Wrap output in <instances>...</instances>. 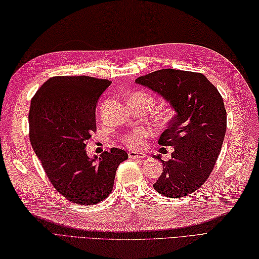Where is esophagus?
<instances>
[{
	"instance_id": "esophagus-1",
	"label": "esophagus",
	"mask_w": 259,
	"mask_h": 259,
	"mask_svg": "<svg viewBox=\"0 0 259 259\" xmlns=\"http://www.w3.org/2000/svg\"><path fill=\"white\" fill-rule=\"evenodd\" d=\"M128 157L132 159H145L146 158V155L144 153H138V151L135 150H131L128 151Z\"/></svg>"
}]
</instances>
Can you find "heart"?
Instances as JSON below:
<instances>
[{
  "instance_id": "obj_1",
  "label": "heart",
  "mask_w": 259,
  "mask_h": 259,
  "mask_svg": "<svg viewBox=\"0 0 259 259\" xmlns=\"http://www.w3.org/2000/svg\"><path fill=\"white\" fill-rule=\"evenodd\" d=\"M133 97L146 101V102L149 103L151 106H153V104H154V99L148 93L137 92L134 94ZM149 136H150V133L147 130L142 128V127H137V128L132 131L131 133H128L127 135H125L124 142L126 145H127V146L137 148V147L142 146V145L148 140Z\"/></svg>"
}]
</instances>
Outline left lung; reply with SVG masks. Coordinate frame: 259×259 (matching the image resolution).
Returning a JSON list of instances; mask_svg holds the SVG:
<instances>
[{
  "label": "left lung",
  "mask_w": 259,
  "mask_h": 259,
  "mask_svg": "<svg viewBox=\"0 0 259 259\" xmlns=\"http://www.w3.org/2000/svg\"><path fill=\"white\" fill-rule=\"evenodd\" d=\"M158 93L176 112L159 145L174 146L171 159L163 161L155 190L169 198L194 192L209 178L222 148L226 110L218 89L202 73L161 69L135 80Z\"/></svg>",
  "instance_id": "obj_1"
}]
</instances>
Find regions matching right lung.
Listing matches in <instances>:
<instances>
[{"label":"right lung","mask_w":259,"mask_h":259,"mask_svg":"<svg viewBox=\"0 0 259 259\" xmlns=\"http://www.w3.org/2000/svg\"><path fill=\"white\" fill-rule=\"evenodd\" d=\"M112 83L88 75L53 77L31 99L29 140L49 181L75 204H97L108 198L126 151L112 148L99 158L87 155L97 131L98 100Z\"/></svg>","instance_id":"right-lung-1"}]
</instances>
